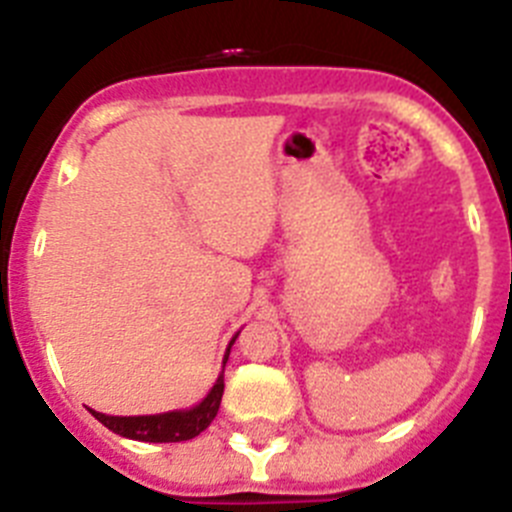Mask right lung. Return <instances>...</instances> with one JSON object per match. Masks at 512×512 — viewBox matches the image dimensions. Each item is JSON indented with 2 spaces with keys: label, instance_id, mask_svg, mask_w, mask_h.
<instances>
[{
  "label": "right lung",
  "instance_id": "obj_1",
  "mask_svg": "<svg viewBox=\"0 0 512 512\" xmlns=\"http://www.w3.org/2000/svg\"><path fill=\"white\" fill-rule=\"evenodd\" d=\"M238 333L233 336L230 346L235 343ZM230 346L225 351L223 364L228 361ZM223 372L217 377L215 387L207 392L205 400L200 405H194L189 410H174V413H161V415H104L92 410L94 418L104 425V428H110L112 433L125 438H133V441H148V443H176V441H189V438L200 436L205 431L207 425L215 420L217 410H220V400H223Z\"/></svg>",
  "mask_w": 512,
  "mask_h": 512
}]
</instances>
